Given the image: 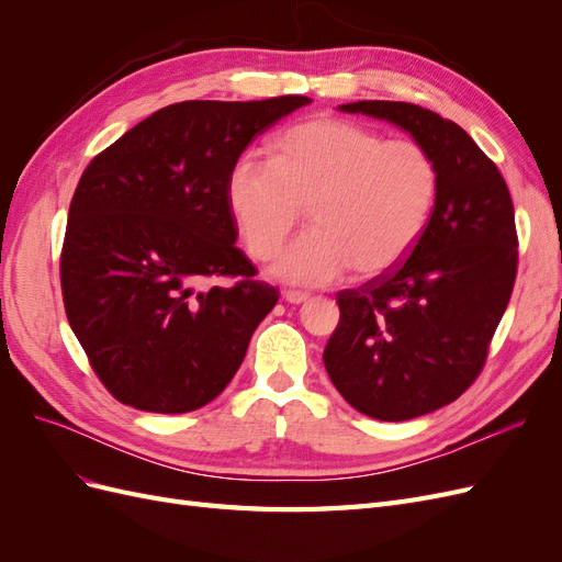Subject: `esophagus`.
Instances as JSON below:
<instances>
[{"mask_svg": "<svg viewBox=\"0 0 562 562\" xmlns=\"http://www.w3.org/2000/svg\"><path fill=\"white\" fill-rule=\"evenodd\" d=\"M283 300L291 302V304H302L310 300V293H302V291H285L283 293Z\"/></svg>", "mask_w": 562, "mask_h": 562, "instance_id": "esophagus-1", "label": "esophagus"}]
</instances>
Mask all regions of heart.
Segmentation results:
<instances>
[{
	"label": "heart",
	"instance_id": "obj_1",
	"mask_svg": "<svg viewBox=\"0 0 562 562\" xmlns=\"http://www.w3.org/2000/svg\"><path fill=\"white\" fill-rule=\"evenodd\" d=\"M225 194L255 260L271 258L310 209L312 229L277 255L271 277L326 285L349 269L378 279L407 258L436 211L440 168L415 140L323 116L288 128L274 159H236Z\"/></svg>",
	"mask_w": 562,
	"mask_h": 562
}]
</instances>
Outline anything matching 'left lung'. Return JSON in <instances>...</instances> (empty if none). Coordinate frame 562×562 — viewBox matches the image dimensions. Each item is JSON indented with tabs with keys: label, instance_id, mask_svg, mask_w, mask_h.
<instances>
[{
	"label": "left lung",
	"instance_id": "1",
	"mask_svg": "<svg viewBox=\"0 0 562 562\" xmlns=\"http://www.w3.org/2000/svg\"><path fill=\"white\" fill-rule=\"evenodd\" d=\"M339 110L411 133L440 168L427 232L398 269L337 293L339 323L323 351L351 407L403 422L452 403L479 378L516 281L514 203L497 166L450 119L394 100Z\"/></svg>",
	"mask_w": 562,
	"mask_h": 562
}]
</instances>
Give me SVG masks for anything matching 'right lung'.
<instances>
[{"label": "right lung", "mask_w": 562, "mask_h": 562, "mask_svg": "<svg viewBox=\"0 0 562 562\" xmlns=\"http://www.w3.org/2000/svg\"><path fill=\"white\" fill-rule=\"evenodd\" d=\"M184 100L126 131L87 166L60 255L65 314L110 394L180 415L211 403L279 302L236 248L229 168L255 135L310 105ZM211 276L232 289L199 292Z\"/></svg>", "instance_id": "add662e5"}]
</instances>
